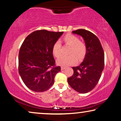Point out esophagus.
<instances>
[{"label": "esophagus", "instance_id": "1", "mask_svg": "<svg viewBox=\"0 0 121 121\" xmlns=\"http://www.w3.org/2000/svg\"><path fill=\"white\" fill-rule=\"evenodd\" d=\"M65 69V67H63V66H62L61 67V70L62 71H63V70H64V69Z\"/></svg>", "mask_w": 121, "mask_h": 121}]
</instances>
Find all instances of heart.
Listing matches in <instances>:
<instances>
[{
  "instance_id": "obj_1",
  "label": "heart",
  "mask_w": 121,
  "mask_h": 121,
  "mask_svg": "<svg viewBox=\"0 0 121 121\" xmlns=\"http://www.w3.org/2000/svg\"><path fill=\"white\" fill-rule=\"evenodd\" d=\"M63 41L65 43L71 46L69 53L72 54L69 56H61L57 59L56 63L62 66H67L74 64L78 59H82L85 56L86 52V47L85 43L80 41L79 38L74 35L67 34L63 38ZM61 44L59 41L55 42L52 46V52L54 56L58 57L60 55Z\"/></svg>"
}]
</instances>
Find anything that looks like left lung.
Here are the masks:
<instances>
[{"instance_id":"8db88e82","label":"left lung","mask_w":121,"mask_h":121,"mask_svg":"<svg viewBox=\"0 0 121 121\" xmlns=\"http://www.w3.org/2000/svg\"><path fill=\"white\" fill-rule=\"evenodd\" d=\"M83 38L86 52L83 62L73 67L74 73L67 81L72 88L81 94L91 91L98 83L104 68V52L100 41L94 33L84 29L72 31Z\"/></svg>"}]
</instances>
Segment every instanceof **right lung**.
Listing matches in <instances>:
<instances>
[{
  "label": "right lung",
  "instance_id": "obj_1",
  "mask_svg": "<svg viewBox=\"0 0 121 121\" xmlns=\"http://www.w3.org/2000/svg\"><path fill=\"white\" fill-rule=\"evenodd\" d=\"M41 30L25 38L18 55V72L24 83L35 92H43L54 83L60 66H55L52 46L63 34Z\"/></svg>",
  "mask_w": 121,
  "mask_h": 121
}]
</instances>
